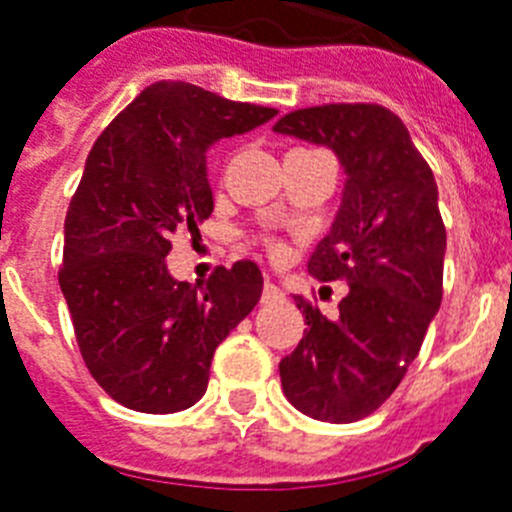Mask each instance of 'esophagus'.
<instances>
[{
    "label": "esophagus",
    "instance_id": "34e87169",
    "mask_svg": "<svg viewBox=\"0 0 512 512\" xmlns=\"http://www.w3.org/2000/svg\"><path fill=\"white\" fill-rule=\"evenodd\" d=\"M282 298H285V293H282L280 287L272 285V282H266V285H264V295H261V301H264V303H277V301H282Z\"/></svg>",
    "mask_w": 512,
    "mask_h": 512
}]
</instances>
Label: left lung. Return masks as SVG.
<instances>
[{"label":"left lung","instance_id":"left-lung-1","mask_svg":"<svg viewBox=\"0 0 512 512\" xmlns=\"http://www.w3.org/2000/svg\"><path fill=\"white\" fill-rule=\"evenodd\" d=\"M274 133L327 146L345 172L340 209L308 272L345 280L348 295L335 319L295 298L308 329L280 361V379L301 413L350 424L398 390L442 303L437 183L403 120L379 104L298 109Z\"/></svg>","mask_w":512,"mask_h":512}]
</instances>
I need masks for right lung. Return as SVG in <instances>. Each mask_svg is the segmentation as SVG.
<instances>
[{
    "mask_svg": "<svg viewBox=\"0 0 512 512\" xmlns=\"http://www.w3.org/2000/svg\"><path fill=\"white\" fill-rule=\"evenodd\" d=\"M277 109L162 80L143 88L99 135L65 217L59 287L91 377L141 413L204 398L214 350L259 303L253 261L206 282L167 269L170 238L214 211L206 151L259 128Z\"/></svg>",
    "mask_w": 512,
    "mask_h": 512,
    "instance_id": "obj_1",
    "label": "right lung"
}]
</instances>
